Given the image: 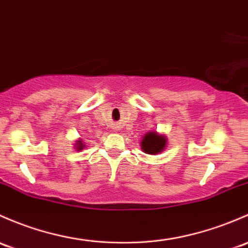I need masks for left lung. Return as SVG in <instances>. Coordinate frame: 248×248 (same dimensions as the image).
<instances>
[{"label": "left lung", "mask_w": 248, "mask_h": 248, "mask_svg": "<svg viewBox=\"0 0 248 248\" xmlns=\"http://www.w3.org/2000/svg\"><path fill=\"white\" fill-rule=\"evenodd\" d=\"M165 141L166 140L160 135H157V133L150 132L142 139L141 148L145 153H148V155H157L164 150Z\"/></svg>", "instance_id": "obj_1"}]
</instances>
